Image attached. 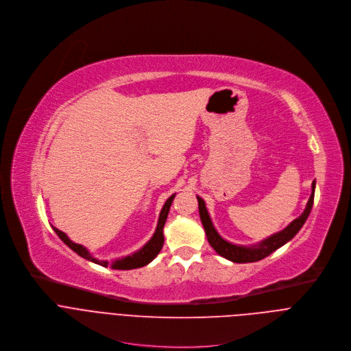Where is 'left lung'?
Here are the masks:
<instances>
[{
    "mask_svg": "<svg viewBox=\"0 0 351 351\" xmlns=\"http://www.w3.org/2000/svg\"><path fill=\"white\" fill-rule=\"evenodd\" d=\"M311 196L307 202V206L304 208V212L302 213V216H299L296 220H293L285 230L279 231L271 237H268L267 239L258 242L257 245H252V246H239V245H234L228 241H226L224 238H221L219 235V232L216 231L212 219H210L207 208H206V203L202 197H197V204H199V216L207 237L208 243L212 245V247L224 258L231 260L234 263H254L258 260H263L264 257L269 256L272 252H275L276 249H279L281 246H284L287 242H289L303 227V224L306 223L311 207L314 203V191H315V181H313L311 185Z\"/></svg>",
    "mask_w": 351,
    "mask_h": 351,
    "instance_id": "obj_1",
    "label": "left lung"
}]
</instances>
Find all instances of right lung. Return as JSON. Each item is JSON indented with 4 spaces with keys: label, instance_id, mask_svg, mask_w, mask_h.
Masks as SVG:
<instances>
[{
    "label": "right lung",
    "instance_id": "right-lung-1",
    "mask_svg": "<svg viewBox=\"0 0 351 351\" xmlns=\"http://www.w3.org/2000/svg\"><path fill=\"white\" fill-rule=\"evenodd\" d=\"M174 196H176V193L171 195V196L166 200V203H165V206H163V208H162V212H160V215H159L158 227H156V231H155L154 237H152L141 249H139V250L134 252V253L130 254V256H125V257L113 260L112 263H109L108 260H98V258H95L84 246L72 242V241H70V239L67 238V235H66L64 232L59 231L58 228H55V227H52V228H53V231L56 232V235L63 241V243H66L70 249H72L73 252H76L79 256H82V257L86 258V260H90V261H93V263H95V264H99V265H102V267L110 265L113 269H134V268H139V267H144V265L149 264V263L159 254V252H160L162 247H163V243H165L163 227H165V224H166V220H167V216H169V210H170V206H171V203H173Z\"/></svg>",
    "mask_w": 351,
    "mask_h": 351
}]
</instances>
